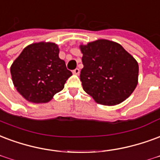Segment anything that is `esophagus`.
<instances>
[{"instance_id": "1", "label": "esophagus", "mask_w": 160, "mask_h": 160, "mask_svg": "<svg viewBox=\"0 0 160 160\" xmlns=\"http://www.w3.org/2000/svg\"><path fill=\"white\" fill-rule=\"evenodd\" d=\"M73 74L78 75V74H80V69H79V68H75V69H74V70L73 71Z\"/></svg>"}]
</instances>
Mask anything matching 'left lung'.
Segmentation results:
<instances>
[{"label":"left lung","instance_id":"8db88e82","mask_svg":"<svg viewBox=\"0 0 160 160\" xmlns=\"http://www.w3.org/2000/svg\"><path fill=\"white\" fill-rule=\"evenodd\" d=\"M84 67L80 80L96 102L106 106L121 103L138 84L137 60L120 44L105 39L80 45Z\"/></svg>","mask_w":160,"mask_h":160}]
</instances>
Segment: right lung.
Returning <instances> with one entry per match:
<instances>
[{"instance_id":"1","label":"right lung","mask_w":160,"mask_h":160,"mask_svg":"<svg viewBox=\"0 0 160 160\" xmlns=\"http://www.w3.org/2000/svg\"><path fill=\"white\" fill-rule=\"evenodd\" d=\"M58 54L59 47L56 43H32L11 65L12 83L27 101L46 103L63 89L72 73L67 69Z\"/></svg>"}]
</instances>
